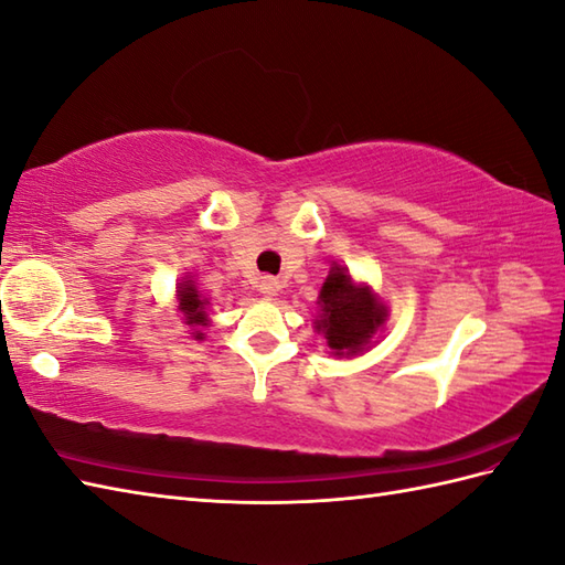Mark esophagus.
Here are the masks:
<instances>
[{
  "instance_id": "obj_1",
  "label": "esophagus",
  "mask_w": 565,
  "mask_h": 565,
  "mask_svg": "<svg viewBox=\"0 0 565 565\" xmlns=\"http://www.w3.org/2000/svg\"><path fill=\"white\" fill-rule=\"evenodd\" d=\"M276 291H279V281L271 279V276H264V279L259 281V294H264V296H274Z\"/></svg>"
}]
</instances>
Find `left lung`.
Listing matches in <instances>:
<instances>
[{
  "label": "left lung",
  "mask_w": 565,
  "mask_h": 565,
  "mask_svg": "<svg viewBox=\"0 0 565 565\" xmlns=\"http://www.w3.org/2000/svg\"><path fill=\"white\" fill-rule=\"evenodd\" d=\"M318 303L322 313L316 320V330L326 334L334 354L362 352L386 320V308L376 301L369 286L359 289L340 267L330 269Z\"/></svg>",
  "instance_id": "obj_1"
}]
</instances>
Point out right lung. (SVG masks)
Returning a JSON list of instances; mask_svg holds the SVG:
<instances>
[{
    "instance_id": "1",
    "label": "right lung",
    "mask_w": 565,
    "mask_h": 565,
    "mask_svg": "<svg viewBox=\"0 0 565 565\" xmlns=\"http://www.w3.org/2000/svg\"><path fill=\"white\" fill-rule=\"evenodd\" d=\"M177 296H179V310H182L184 313V320H186V326H191V328H199V326H206V298H201V294L196 291V286L191 284V281H184V284H179V291H177ZM194 334L196 340H203V332L201 330H196V332H191Z\"/></svg>"
}]
</instances>
